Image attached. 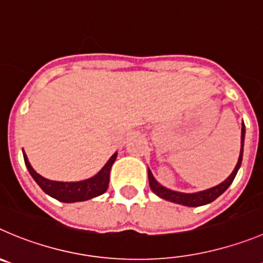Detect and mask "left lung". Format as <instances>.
I'll list each match as a JSON object with an SVG mask.
<instances>
[{"label": "left lung", "mask_w": 263, "mask_h": 263, "mask_svg": "<svg viewBox=\"0 0 263 263\" xmlns=\"http://www.w3.org/2000/svg\"><path fill=\"white\" fill-rule=\"evenodd\" d=\"M244 140H245V124L244 122H242L241 123V148H240V156H239V159H237L236 166H235L231 175L228 176L224 181H222L220 184L215 185V187H212L209 188V190L200 191V192H195V193L178 192V191L168 190V188L161 185V184L156 180V178L153 176L152 171L148 168V178H149V185H151V190L153 191L158 197L163 198V200L170 201V202H174V203H179V205L190 206V208L208 205V203L213 202V201L217 200L222 193H224L226 190H227V188L232 184V181H234L235 176H236L237 171H239L240 166H241L242 153H244Z\"/></svg>", "instance_id": "obj_1"}]
</instances>
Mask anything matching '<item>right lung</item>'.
I'll return each mask as SVG.
<instances>
[{"mask_svg": "<svg viewBox=\"0 0 263 263\" xmlns=\"http://www.w3.org/2000/svg\"><path fill=\"white\" fill-rule=\"evenodd\" d=\"M118 153L115 152L109 161L105 163L104 167L98 171L95 176L85 180L80 181H55L49 180V179L44 178L40 174L36 173L33 167L29 163L28 158H27L26 153L23 152L24 162L28 168L29 174L33 178V180L39 184V187L49 195L50 197L55 198V200L61 201V202L71 203V202H80V201H87L93 197L102 195L107 191L109 187V179H110V170H111L112 163L117 159Z\"/></svg>", "mask_w": 263, "mask_h": 263, "instance_id": "right-lung-1", "label": "right lung"}]
</instances>
